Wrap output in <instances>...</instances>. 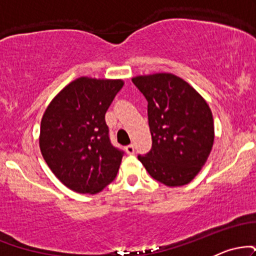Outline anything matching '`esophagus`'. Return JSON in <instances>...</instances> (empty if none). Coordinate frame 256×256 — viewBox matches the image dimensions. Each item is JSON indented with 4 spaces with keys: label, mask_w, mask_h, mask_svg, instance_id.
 <instances>
[{
    "label": "esophagus",
    "mask_w": 256,
    "mask_h": 256,
    "mask_svg": "<svg viewBox=\"0 0 256 256\" xmlns=\"http://www.w3.org/2000/svg\"><path fill=\"white\" fill-rule=\"evenodd\" d=\"M125 150H126V152H128V154H130V155L134 154V144L126 146H125Z\"/></svg>",
    "instance_id": "esophagus-1"
}]
</instances>
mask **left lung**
Listing matches in <instances>:
<instances>
[{
  "instance_id": "1",
  "label": "left lung",
  "mask_w": 256,
  "mask_h": 256,
  "mask_svg": "<svg viewBox=\"0 0 256 256\" xmlns=\"http://www.w3.org/2000/svg\"><path fill=\"white\" fill-rule=\"evenodd\" d=\"M132 83L148 102L152 149L138 155L149 174L167 186L192 182L213 146V116L194 88L183 79L158 73Z\"/></svg>"
}]
</instances>
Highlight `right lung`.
Here are the masks:
<instances>
[{
  "label": "right lung",
  "mask_w": 256,
  "mask_h": 256,
  "mask_svg": "<svg viewBox=\"0 0 256 256\" xmlns=\"http://www.w3.org/2000/svg\"><path fill=\"white\" fill-rule=\"evenodd\" d=\"M122 84L78 78L44 113L40 152L52 173L71 190L96 194L116 177L125 152L112 144L104 116Z\"/></svg>",
  "instance_id": "add662e5"
}]
</instances>
